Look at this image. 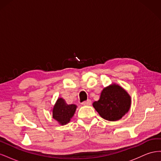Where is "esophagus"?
Masks as SVG:
<instances>
[{
	"instance_id": "esophagus-1",
	"label": "esophagus",
	"mask_w": 161,
	"mask_h": 161,
	"mask_svg": "<svg viewBox=\"0 0 161 161\" xmlns=\"http://www.w3.org/2000/svg\"><path fill=\"white\" fill-rule=\"evenodd\" d=\"M91 103H92L91 101L89 99V100H87V101H86L82 102V105H84V106H88V105H91Z\"/></svg>"
}]
</instances>
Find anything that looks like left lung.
<instances>
[{
    "label": "left lung",
    "mask_w": 161,
    "mask_h": 161,
    "mask_svg": "<svg viewBox=\"0 0 161 161\" xmlns=\"http://www.w3.org/2000/svg\"><path fill=\"white\" fill-rule=\"evenodd\" d=\"M131 103L128 92L119 85L112 83L102 90L99 99L93 102L92 106L102 118L114 121L128 113Z\"/></svg>",
    "instance_id": "left-lung-1"
}]
</instances>
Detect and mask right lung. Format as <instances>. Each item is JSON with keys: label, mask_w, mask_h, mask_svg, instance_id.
I'll list each match as a JSON object with an SVG mask.
<instances>
[{"label": "right lung", "mask_w": 161, "mask_h": 161, "mask_svg": "<svg viewBox=\"0 0 161 161\" xmlns=\"http://www.w3.org/2000/svg\"><path fill=\"white\" fill-rule=\"evenodd\" d=\"M77 106L75 104L69 105L64 99L59 97L52 109V118L58 124L64 125L70 122L74 116Z\"/></svg>", "instance_id": "1"}]
</instances>
